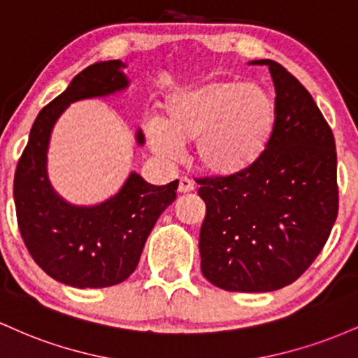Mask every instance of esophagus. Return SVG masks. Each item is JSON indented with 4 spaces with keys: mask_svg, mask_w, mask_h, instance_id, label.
Returning <instances> with one entry per match:
<instances>
[{
    "mask_svg": "<svg viewBox=\"0 0 358 358\" xmlns=\"http://www.w3.org/2000/svg\"><path fill=\"white\" fill-rule=\"evenodd\" d=\"M196 189L194 182L187 178H180L179 179V192L180 194H186V192H192Z\"/></svg>",
    "mask_w": 358,
    "mask_h": 358,
    "instance_id": "obj_1",
    "label": "esophagus"
}]
</instances>
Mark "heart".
Here are the masks:
<instances>
[{
  "mask_svg": "<svg viewBox=\"0 0 358 358\" xmlns=\"http://www.w3.org/2000/svg\"><path fill=\"white\" fill-rule=\"evenodd\" d=\"M279 111L260 84L216 79L172 94L162 120H150L145 135L152 150L176 157L180 145L196 142L194 157L204 172L231 178L252 171L271 148Z\"/></svg>",
  "mask_w": 358,
  "mask_h": 358,
  "instance_id": "obj_1",
  "label": "heart"
}]
</instances>
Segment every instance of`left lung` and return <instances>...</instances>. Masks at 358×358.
<instances>
[{"mask_svg": "<svg viewBox=\"0 0 358 358\" xmlns=\"http://www.w3.org/2000/svg\"><path fill=\"white\" fill-rule=\"evenodd\" d=\"M268 66L279 111L266 157L231 178H203L201 271L213 286L267 292L294 282L323 250L338 215L335 138L291 72Z\"/></svg>", "mask_w": 358, "mask_h": 358, "instance_id": "8db88e82", "label": "left lung"}]
</instances>
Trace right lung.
Returning <instances> with one entry per match:
<instances>
[{
  "label": "right lung",
  "mask_w": 358,
  "mask_h": 358,
  "mask_svg": "<svg viewBox=\"0 0 358 358\" xmlns=\"http://www.w3.org/2000/svg\"><path fill=\"white\" fill-rule=\"evenodd\" d=\"M122 67V60L92 64L43 106L15 172L13 196L23 242L43 272L72 287H110L128 279L179 186V180L154 186L131 172L118 194L96 206H72L52 189L47 148L55 122L71 103L125 90L128 79ZM136 142L143 143L140 130Z\"/></svg>",
  "instance_id": "right-lung-1"
}]
</instances>
